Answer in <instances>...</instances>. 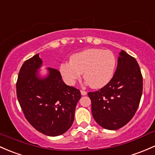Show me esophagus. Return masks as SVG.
Returning <instances> with one entry per match:
<instances>
[{
  "instance_id": "esophagus-1",
  "label": "esophagus",
  "mask_w": 155,
  "mask_h": 155,
  "mask_svg": "<svg viewBox=\"0 0 155 155\" xmlns=\"http://www.w3.org/2000/svg\"><path fill=\"white\" fill-rule=\"evenodd\" d=\"M81 94H82V95H86V94H87V92H86V91H84V90H81Z\"/></svg>"
}]
</instances>
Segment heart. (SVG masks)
<instances>
[{"label": "heart", "instance_id": "1", "mask_svg": "<svg viewBox=\"0 0 155 155\" xmlns=\"http://www.w3.org/2000/svg\"><path fill=\"white\" fill-rule=\"evenodd\" d=\"M115 66V56L111 51L89 49L72 54L70 61L61 64L60 71L69 86L75 84L84 72L88 84L93 89H100L111 81Z\"/></svg>", "mask_w": 155, "mask_h": 155}]
</instances>
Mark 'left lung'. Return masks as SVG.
<instances>
[{
  "label": "left lung",
  "mask_w": 155,
  "mask_h": 155,
  "mask_svg": "<svg viewBox=\"0 0 155 155\" xmlns=\"http://www.w3.org/2000/svg\"><path fill=\"white\" fill-rule=\"evenodd\" d=\"M143 92V76L137 61L121 51L111 81L102 89L88 93L94 120L103 128L117 130L134 117Z\"/></svg>",
  "instance_id": "left-lung-1"
}]
</instances>
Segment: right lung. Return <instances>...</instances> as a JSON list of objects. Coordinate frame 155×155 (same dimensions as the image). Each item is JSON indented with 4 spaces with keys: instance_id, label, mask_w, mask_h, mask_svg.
I'll return each mask as SVG.
<instances>
[{
    "instance_id": "add662e5",
    "label": "right lung",
    "mask_w": 155,
    "mask_h": 155,
    "mask_svg": "<svg viewBox=\"0 0 155 155\" xmlns=\"http://www.w3.org/2000/svg\"><path fill=\"white\" fill-rule=\"evenodd\" d=\"M41 65L38 54L24 63L16 84L17 97L29 124L42 134L55 137L72 125L81 94L79 89L65 84L58 69L48 68L47 77H38Z\"/></svg>"
}]
</instances>
